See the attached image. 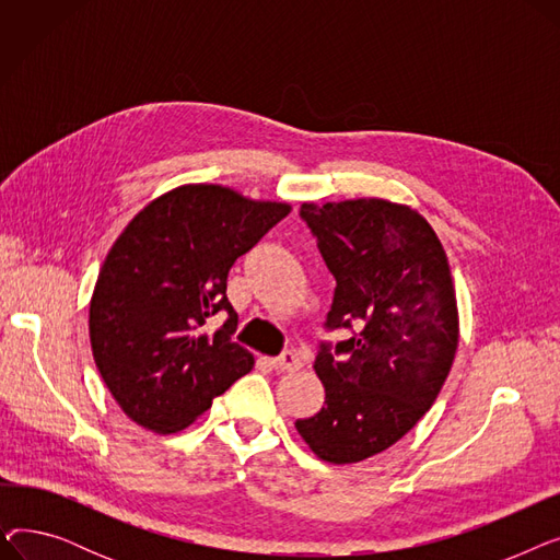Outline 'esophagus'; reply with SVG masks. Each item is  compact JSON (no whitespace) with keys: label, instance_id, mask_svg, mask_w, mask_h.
Returning a JSON list of instances; mask_svg holds the SVG:
<instances>
[{"label":"esophagus","instance_id":"1","mask_svg":"<svg viewBox=\"0 0 560 560\" xmlns=\"http://www.w3.org/2000/svg\"><path fill=\"white\" fill-rule=\"evenodd\" d=\"M270 365L275 370H279V372H295V370H300L304 365V361H302V357L298 354V351H283L281 357L270 361Z\"/></svg>","mask_w":560,"mask_h":560}]
</instances>
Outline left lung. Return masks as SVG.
Wrapping results in <instances>:
<instances>
[{"label": "left lung", "mask_w": 560, "mask_h": 560, "mask_svg": "<svg viewBox=\"0 0 560 560\" xmlns=\"http://www.w3.org/2000/svg\"><path fill=\"white\" fill-rule=\"evenodd\" d=\"M302 220L336 279L315 372L325 406L295 427L327 463H359L395 445L433 406L458 347L456 290L431 224L404 203H302Z\"/></svg>", "instance_id": "1"}]
</instances>
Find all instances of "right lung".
Returning <instances> with one entry per match:
<instances>
[{
    "label": "right lung",
    "mask_w": 560,
    "mask_h": 560,
    "mask_svg": "<svg viewBox=\"0 0 560 560\" xmlns=\"http://www.w3.org/2000/svg\"><path fill=\"white\" fill-rule=\"evenodd\" d=\"M290 213L224 186L174 188L127 224L91 300V345L106 388L125 413L156 433L190 427L254 357L233 342L231 265ZM220 310L230 317L205 329Z\"/></svg>",
    "instance_id": "right-lung-1"
}]
</instances>
